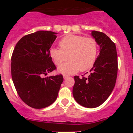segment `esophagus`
<instances>
[{
    "label": "esophagus",
    "mask_w": 133,
    "mask_h": 133,
    "mask_svg": "<svg viewBox=\"0 0 133 133\" xmlns=\"http://www.w3.org/2000/svg\"><path fill=\"white\" fill-rule=\"evenodd\" d=\"M68 77H69V76H67V75H63V78H64V79H66V78H67Z\"/></svg>",
    "instance_id": "esophagus-1"
}]
</instances>
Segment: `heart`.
I'll list each match as a JSON object with an SVG mask.
<instances>
[{
	"instance_id": "heart-1",
	"label": "heart",
	"mask_w": 133,
	"mask_h": 133,
	"mask_svg": "<svg viewBox=\"0 0 133 133\" xmlns=\"http://www.w3.org/2000/svg\"><path fill=\"white\" fill-rule=\"evenodd\" d=\"M60 49L52 48L50 56L56 65H60L69 59L68 63L58 68L60 73L71 75L81 71H86L95 64L98 52L97 43L93 38L81 35H69L59 42Z\"/></svg>"
}]
</instances>
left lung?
<instances>
[{
	"label": "left lung",
	"instance_id": "obj_1",
	"mask_svg": "<svg viewBox=\"0 0 133 133\" xmlns=\"http://www.w3.org/2000/svg\"><path fill=\"white\" fill-rule=\"evenodd\" d=\"M91 35L100 47L99 55L88 77L75 76L72 89L74 98L81 106L96 108L110 96L116 83L118 61L116 46L109 36L98 31Z\"/></svg>",
	"mask_w": 133,
	"mask_h": 133
}]
</instances>
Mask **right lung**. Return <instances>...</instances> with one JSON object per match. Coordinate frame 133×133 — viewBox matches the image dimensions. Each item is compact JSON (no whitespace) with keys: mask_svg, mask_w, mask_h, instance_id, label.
I'll return each instance as SVG.
<instances>
[{"mask_svg":"<svg viewBox=\"0 0 133 133\" xmlns=\"http://www.w3.org/2000/svg\"><path fill=\"white\" fill-rule=\"evenodd\" d=\"M56 32L39 30L23 36L15 46L11 58V75L20 98L34 109L52 104L63 82L62 75L43 78L56 69L50 56Z\"/></svg>","mask_w":133,"mask_h":133,"instance_id":"right-lung-1","label":"right lung"}]
</instances>
